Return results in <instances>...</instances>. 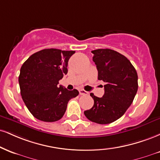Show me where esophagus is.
I'll use <instances>...</instances> for the list:
<instances>
[{"label": "esophagus", "mask_w": 160, "mask_h": 160, "mask_svg": "<svg viewBox=\"0 0 160 160\" xmlns=\"http://www.w3.org/2000/svg\"><path fill=\"white\" fill-rule=\"evenodd\" d=\"M79 92H80V95H88V92L85 91L84 89H80V90H79Z\"/></svg>", "instance_id": "esophagus-1"}]
</instances>
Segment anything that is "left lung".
<instances>
[{
    "mask_svg": "<svg viewBox=\"0 0 160 160\" xmlns=\"http://www.w3.org/2000/svg\"><path fill=\"white\" fill-rule=\"evenodd\" d=\"M99 80L105 82L102 98L90 94L94 105L84 112L92 122L107 124L118 120L133 101L138 90V75L130 60L111 49L92 51Z\"/></svg>",
    "mask_w": 160,
    "mask_h": 160,
    "instance_id": "obj_1",
    "label": "left lung"
}]
</instances>
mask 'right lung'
Returning <instances> with one entry per match:
<instances>
[{
    "instance_id": "right-lung-1",
    "label": "right lung",
    "mask_w": 160,
    "mask_h": 160,
    "mask_svg": "<svg viewBox=\"0 0 160 160\" xmlns=\"http://www.w3.org/2000/svg\"><path fill=\"white\" fill-rule=\"evenodd\" d=\"M74 51L44 49L24 62L18 77L21 95L30 113L38 120L57 122L62 118L69 100L77 97V89L58 86L68 73L69 59Z\"/></svg>"
}]
</instances>
